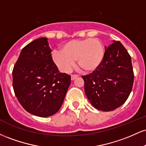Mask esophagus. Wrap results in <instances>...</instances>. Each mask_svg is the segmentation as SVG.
I'll list each match as a JSON object with an SVG mask.
<instances>
[{"label":"esophagus","instance_id":"esophagus-1","mask_svg":"<svg viewBox=\"0 0 146 146\" xmlns=\"http://www.w3.org/2000/svg\"><path fill=\"white\" fill-rule=\"evenodd\" d=\"M78 75H71V80H74L75 79H76V78H78Z\"/></svg>","mask_w":146,"mask_h":146}]
</instances>
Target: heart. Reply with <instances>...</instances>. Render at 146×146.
Here are the masks:
<instances>
[{
	"instance_id": "1",
	"label": "heart",
	"mask_w": 146,
	"mask_h": 146,
	"mask_svg": "<svg viewBox=\"0 0 146 146\" xmlns=\"http://www.w3.org/2000/svg\"><path fill=\"white\" fill-rule=\"evenodd\" d=\"M61 50L53 51L52 59L63 73L71 71L75 60L83 71L91 73L100 67L105 56L103 43L96 38L73 40L64 44Z\"/></svg>"
}]
</instances>
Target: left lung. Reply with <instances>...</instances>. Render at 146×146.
Instances as JSON below:
<instances>
[{"label": "left lung", "mask_w": 146, "mask_h": 146, "mask_svg": "<svg viewBox=\"0 0 146 146\" xmlns=\"http://www.w3.org/2000/svg\"><path fill=\"white\" fill-rule=\"evenodd\" d=\"M84 91L97 109L111 111L121 106L130 94L134 82L131 57L119 41L105 46V56L98 69L82 76Z\"/></svg>", "instance_id": "obj_1"}]
</instances>
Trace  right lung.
I'll use <instances>...</instances> for the list:
<instances>
[{
	"label": "right lung",
	"instance_id": "obj_1",
	"mask_svg": "<svg viewBox=\"0 0 146 146\" xmlns=\"http://www.w3.org/2000/svg\"><path fill=\"white\" fill-rule=\"evenodd\" d=\"M13 88L28 113L46 117L62 105L71 76L60 73L51 57L48 38H40L22 49L12 72Z\"/></svg>",
	"mask_w": 146,
	"mask_h": 146
}]
</instances>
